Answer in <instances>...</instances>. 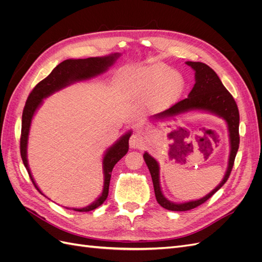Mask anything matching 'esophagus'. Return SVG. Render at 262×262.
<instances>
[{
  "instance_id": "esophagus-1",
  "label": "esophagus",
  "mask_w": 262,
  "mask_h": 262,
  "mask_svg": "<svg viewBox=\"0 0 262 262\" xmlns=\"http://www.w3.org/2000/svg\"><path fill=\"white\" fill-rule=\"evenodd\" d=\"M144 142L142 137L138 136V134H132L130 140H129V145L131 148H141L143 146Z\"/></svg>"
}]
</instances>
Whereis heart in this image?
Masks as SVG:
<instances>
[{
    "instance_id": "b5f03b06",
    "label": "heart",
    "mask_w": 262,
    "mask_h": 262,
    "mask_svg": "<svg viewBox=\"0 0 262 262\" xmlns=\"http://www.w3.org/2000/svg\"><path fill=\"white\" fill-rule=\"evenodd\" d=\"M128 75L134 98L147 101L149 108L155 112H162L176 104L185 90L181 74L161 62L133 68Z\"/></svg>"
}]
</instances>
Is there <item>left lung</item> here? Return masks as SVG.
Returning <instances> with one entry per match:
<instances>
[{"label": "left lung", "mask_w": 262, "mask_h": 262, "mask_svg": "<svg viewBox=\"0 0 262 262\" xmlns=\"http://www.w3.org/2000/svg\"><path fill=\"white\" fill-rule=\"evenodd\" d=\"M186 63L189 67H191L195 72V84L191 92L189 93L188 98L182 99L169 109L155 115L153 119H165L187 112H192V110H200V112H208L216 115L223 118L227 123L231 152H229L227 170L220 185L201 199L185 203L171 202L164 196L160 185V166H158V163L154 157L145 152L143 157L150 172V176H152L156 200L161 207L169 211H189L199 207V205L210 199L221 187H223L229 175H231L237 150L239 147V112L231 93L225 89L217 74L205 63L191 61H188Z\"/></svg>", "instance_id": "1"}]
</instances>
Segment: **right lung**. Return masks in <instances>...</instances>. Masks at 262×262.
Segmentation results:
<instances>
[{"label":"right lung","instance_id":"obj_1","mask_svg":"<svg viewBox=\"0 0 262 262\" xmlns=\"http://www.w3.org/2000/svg\"><path fill=\"white\" fill-rule=\"evenodd\" d=\"M119 53H114L106 55V57H96V58H87V59H69L61 62L59 66L55 67L52 72L47 76L41 82H39L35 89L31 91L26 100L25 107L23 110L21 117V136H20V155L24 165L29 173V177L33 184L37 187L36 182L31 176V172L27 161V143H28V134L31 120L36 113V110L41 105L42 99L50 96L54 92H58L70 84L75 82L90 80L92 77L97 76L104 73L107 69L114 64V62L118 59ZM131 137V131L126 132L123 137L119 139L116 143L107 149V152L102 158V169H104V188L102 192L98 196L96 201L92 204L87 205L82 209H73L78 212H89L98 208L99 205L105 202L108 196L110 178H112V171L114 166L121 160L129 150V139ZM39 192L42 193L40 190Z\"/></svg>","mask_w":262,"mask_h":262}]
</instances>
